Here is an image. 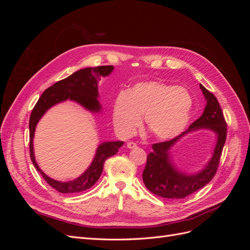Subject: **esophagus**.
I'll return each instance as SVG.
<instances>
[{
  "instance_id": "obj_1",
  "label": "esophagus",
  "mask_w": 250,
  "mask_h": 250,
  "mask_svg": "<svg viewBox=\"0 0 250 250\" xmlns=\"http://www.w3.org/2000/svg\"><path fill=\"white\" fill-rule=\"evenodd\" d=\"M127 147L129 148V149H135L138 147V145L135 143H133V142H129V143H127Z\"/></svg>"
}]
</instances>
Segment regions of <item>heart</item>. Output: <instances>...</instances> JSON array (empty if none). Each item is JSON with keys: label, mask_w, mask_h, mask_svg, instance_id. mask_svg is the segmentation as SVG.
<instances>
[{"label": "heart", "mask_w": 250, "mask_h": 250, "mask_svg": "<svg viewBox=\"0 0 250 250\" xmlns=\"http://www.w3.org/2000/svg\"><path fill=\"white\" fill-rule=\"evenodd\" d=\"M193 108V99L183 86L162 81H144L116 97L112 121L117 131L128 137L140 125L144 115L150 133L158 140L178 137L186 129Z\"/></svg>", "instance_id": "1"}]
</instances>
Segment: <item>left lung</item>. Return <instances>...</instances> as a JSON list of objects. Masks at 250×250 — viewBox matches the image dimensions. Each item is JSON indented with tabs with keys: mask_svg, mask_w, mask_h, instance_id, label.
Instances as JSON below:
<instances>
[{
	"mask_svg": "<svg viewBox=\"0 0 250 250\" xmlns=\"http://www.w3.org/2000/svg\"><path fill=\"white\" fill-rule=\"evenodd\" d=\"M207 101L200 118L193 122L188 130L168 142L152 145L147 156L143 181L150 192L167 199H181L200 190L215 176L226 140V123L217 98L200 84ZM207 129L215 134V147L207 165L198 172L187 173L179 170L172 162L170 151L176 143L188 133Z\"/></svg>",
	"mask_w": 250,
	"mask_h": 250,
	"instance_id": "8db88e82",
	"label": "left lung"
}]
</instances>
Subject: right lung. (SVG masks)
Returning a JSON list of instances; mask_svg holds the SVG:
<instances>
[{
  "label": "right lung",
  "instance_id": "1",
  "mask_svg": "<svg viewBox=\"0 0 250 250\" xmlns=\"http://www.w3.org/2000/svg\"><path fill=\"white\" fill-rule=\"evenodd\" d=\"M112 71L113 65H101L97 67H85V69H81L73 73L71 76L54 83L44 90L30 116V157H31L34 167L42 174L43 179L60 193H79L92 188L101 176L105 161L108 157L115 155L124 142L117 141L101 143L96 150L92 164L79 177L70 181H58L44 174L35 161L33 139L36 125L52 106L67 100L76 102L89 112H100L102 106L99 102L98 83L101 77L108 76Z\"/></svg>",
  "mask_w": 250,
  "mask_h": 250
}]
</instances>
